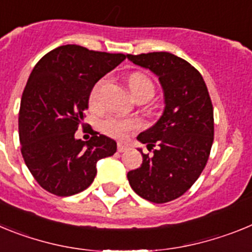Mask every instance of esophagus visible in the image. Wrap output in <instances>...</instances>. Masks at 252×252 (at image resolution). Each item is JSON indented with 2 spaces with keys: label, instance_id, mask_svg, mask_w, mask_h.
<instances>
[{
  "label": "esophagus",
  "instance_id": "esophagus-1",
  "mask_svg": "<svg viewBox=\"0 0 252 252\" xmlns=\"http://www.w3.org/2000/svg\"><path fill=\"white\" fill-rule=\"evenodd\" d=\"M117 150H119V153H125V151L128 150V146L125 145V144H121V142H120L119 145H117Z\"/></svg>",
  "mask_w": 252,
  "mask_h": 252
}]
</instances>
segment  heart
I'll return each instance as SVG.
<instances>
[{"label": "heart", "instance_id": "obj_1", "mask_svg": "<svg viewBox=\"0 0 252 252\" xmlns=\"http://www.w3.org/2000/svg\"><path fill=\"white\" fill-rule=\"evenodd\" d=\"M106 79H101L98 83H95L90 94V106L93 110H97L101 106V93L103 90ZM128 87L132 95L136 98L137 95L145 94L148 97H153L154 84L150 78L141 73H133L128 78ZM139 127V122L133 119H120V117H107L102 121L101 128L106 135L115 139H125L128 133L135 131Z\"/></svg>", "mask_w": 252, "mask_h": 252}]
</instances>
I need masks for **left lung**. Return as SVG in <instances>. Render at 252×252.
<instances>
[{"label": "left lung", "mask_w": 252, "mask_h": 252, "mask_svg": "<svg viewBox=\"0 0 252 252\" xmlns=\"http://www.w3.org/2000/svg\"><path fill=\"white\" fill-rule=\"evenodd\" d=\"M133 64L159 77L165 108L159 121L137 136L154 149L140 168L127 173L133 192L153 203L183 195L203 171L213 144V106L203 77L182 58L166 51L131 55Z\"/></svg>", "instance_id": "8db88e82"}]
</instances>
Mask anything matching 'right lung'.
I'll return each instance as SVG.
<instances>
[{
  "mask_svg": "<svg viewBox=\"0 0 252 252\" xmlns=\"http://www.w3.org/2000/svg\"><path fill=\"white\" fill-rule=\"evenodd\" d=\"M126 59L124 54L63 45L37 62L22 93L19 112L21 154L39 186L59 197L92 184L99 159L117 150L115 140L92 130L74 137L94 84Z\"/></svg>",
  "mask_w": 252,
  "mask_h": 252,
  "instance_id": "1",
  "label": "right lung"
}]
</instances>
